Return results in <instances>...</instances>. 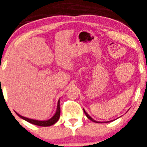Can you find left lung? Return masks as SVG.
I'll return each instance as SVG.
<instances>
[{"label": "left lung", "mask_w": 147, "mask_h": 147, "mask_svg": "<svg viewBox=\"0 0 147 147\" xmlns=\"http://www.w3.org/2000/svg\"><path fill=\"white\" fill-rule=\"evenodd\" d=\"M84 110V113H85V115H86L87 117H88V119H90V121H93V122H96V123H103V122H99V121H95V120H93V119H92V118H91V117H90V115H88V113H86V111H85V110ZM107 122H109V121H107ZM104 123H107V122H104Z\"/></svg>", "instance_id": "left-lung-1"}]
</instances>
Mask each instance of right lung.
Instances as JSON below:
<instances>
[{
  "label": "right lung",
  "mask_w": 147,
  "mask_h": 147,
  "mask_svg": "<svg viewBox=\"0 0 147 147\" xmlns=\"http://www.w3.org/2000/svg\"><path fill=\"white\" fill-rule=\"evenodd\" d=\"M16 113L17 115L19 116L21 119H24L26 121L29 122L31 124H35V125L40 126V127H49V126H51L53 124H54L59 119V116H60V107H59V99L57 103V111H56L55 114L54 115L52 118H51L49 120H45V121H38V120H34V119H28V118L24 117V116H22L20 114H18V113Z\"/></svg>",
  "instance_id": "right-lung-1"
}]
</instances>
